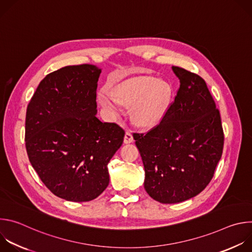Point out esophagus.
Masks as SVG:
<instances>
[{
    "label": "esophagus",
    "instance_id": "obj_1",
    "mask_svg": "<svg viewBox=\"0 0 252 252\" xmlns=\"http://www.w3.org/2000/svg\"><path fill=\"white\" fill-rule=\"evenodd\" d=\"M124 141L125 143H130L133 141V137H132V134L129 130H126V134H125V137H124Z\"/></svg>",
    "mask_w": 252,
    "mask_h": 252
}]
</instances>
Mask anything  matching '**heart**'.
<instances>
[{"label":"heart","instance_id":"heart-1","mask_svg":"<svg viewBox=\"0 0 252 252\" xmlns=\"http://www.w3.org/2000/svg\"><path fill=\"white\" fill-rule=\"evenodd\" d=\"M169 89L153 77L140 76L125 80L114 88V94L102 89L97 94L99 103L113 117L123 114V105L133 106V122L141 127H153L163 117Z\"/></svg>","mask_w":252,"mask_h":252}]
</instances>
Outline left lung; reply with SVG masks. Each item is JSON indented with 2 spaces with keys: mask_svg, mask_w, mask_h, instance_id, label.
Returning a JSON list of instances; mask_svg holds the SVG:
<instances>
[{
  "mask_svg": "<svg viewBox=\"0 0 252 252\" xmlns=\"http://www.w3.org/2000/svg\"><path fill=\"white\" fill-rule=\"evenodd\" d=\"M179 80L174 100L161 121L145 133L133 132L149 195L177 203L201 192L222 156L224 133L217 104L198 75L172 66Z\"/></svg>",
  "mask_w": 252,
  "mask_h": 252,
  "instance_id": "obj_1",
  "label": "left lung"
}]
</instances>
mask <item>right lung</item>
I'll return each mask as SVG.
<instances>
[{
	"label": "right lung",
	"instance_id": "obj_1",
	"mask_svg": "<svg viewBox=\"0 0 252 252\" xmlns=\"http://www.w3.org/2000/svg\"><path fill=\"white\" fill-rule=\"evenodd\" d=\"M100 69L67 65L47 75L26 114L25 141L31 164L44 185L68 201L96 198L110 183L107 163L125 130L96 117Z\"/></svg>",
	"mask_w": 252,
	"mask_h": 252
}]
</instances>
